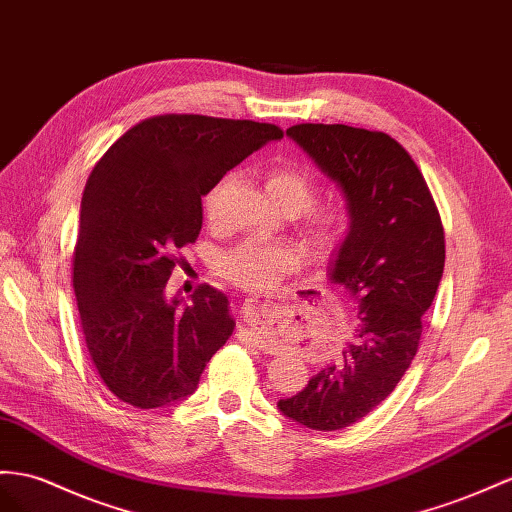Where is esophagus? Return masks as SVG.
Instances as JSON below:
<instances>
[{
	"mask_svg": "<svg viewBox=\"0 0 512 512\" xmlns=\"http://www.w3.org/2000/svg\"><path fill=\"white\" fill-rule=\"evenodd\" d=\"M244 335L248 337V331H246V329H240V337H244ZM251 335H253V333H251ZM255 344H257V342H255ZM259 348H264V346H259Z\"/></svg>",
	"mask_w": 512,
	"mask_h": 512,
	"instance_id": "esophagus-1",
	"label": "esophagus"
}]
</instances>
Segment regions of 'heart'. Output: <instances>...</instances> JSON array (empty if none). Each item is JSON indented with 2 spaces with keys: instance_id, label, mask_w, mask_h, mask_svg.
<instances>
[{
  "instance_id": "heart-1",
  "label": "heart",
  "mask_w": 512,
  "mask_h": 512,
  "mask_svg": "<svg viewBox=\"0 0 512 512\" xmlns=\"http://www.w3.org/2000/svg\"><path fill=\"white\" fill-rule=\"evenodd\" d=\"M266 190L283 212H303V225L311 244L320 253H329L346 231V209L339 203H313L318 196V181L303 164L281 162L266 173ZM207 212H212L209 196ZM300 251L285 242L246 240L229 248L218 259L222 277L251 294H266L277 287L285 272L300 266Z\"/></svg>"
}]
</instances>
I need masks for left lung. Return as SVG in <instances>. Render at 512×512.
<instances>
[{
	"mask_svg": "<svg viewBox=\"0 0 512 512\" xmlns=\"http://www.w3.org/2000/svg\"><path fill=\"white\" fill-rule=\"evenodd\" d=\"M346 199L348 231L329 281L359 309L355 342L279 411L311 430H342L396 389L445 264L443 225L411 155L383 131L303 123L285 131Z\"/></svg>",
	"mask_w": 512,
	"mask_h": 512,
	"instance_id": "1",
	"label": "left lung"
}]
</instances>
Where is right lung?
Returning <instances> with one entry per match:
<instances>
[{
  "label": "right lung",
  "mask_w": 512,
  "mask_h": 512,
  "mask_svg": "<svg viewBox=\"0 0 512 512\" xmlns=\"http://www.w3.org/2000/svg\"><path fill=\"white\" fill-rule=\"evenodd\" d=\"M277 125L199 114L153 116L116 140L90 173L73 287L101 381L116 398L157 409L186 400L235 329L229 298L203 285L166 296L179 248L199 238L201 199L272 140Z\"/></svg>",
  "instance_id": "right-lung-1"
}]
</instances>
